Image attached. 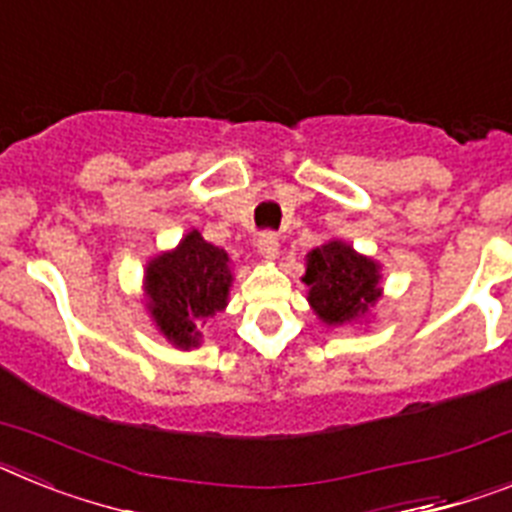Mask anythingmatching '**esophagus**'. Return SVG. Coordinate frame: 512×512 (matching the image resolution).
Instances as JSON below:
<instances>
[{
    "instance_id": "esophagus-1",
    "label": "esophagus",
    "mask_w": 512,
    "mask_h": 512,
    "mask_svg": "<svg viewBox=\"0 0 512 512\" xmlns=\"http://www.w3.org/2000/svg\"><path fill=\"white\" fill-rule=\"evenodd\" d=\"M257 252L265 257V260H276L278 257V234L276 231H263L257 236Z\"/></svg>"
}]
</instances>
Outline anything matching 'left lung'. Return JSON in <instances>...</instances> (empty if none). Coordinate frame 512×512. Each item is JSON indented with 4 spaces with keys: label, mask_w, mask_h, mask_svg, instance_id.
I'll list each match as a JSON object with an SVG mask.
<instances>
[{
    "label": "left lung",
    "mask_w": 512,
    "mask_h": 512,
    "mask_svg": "<svg viewBox=\"0 0 512 512\" xmlns=\"http://www.w3.org/2000/svg\"><path fill=\"white\" fill-rule=\"evenodd\" d=\"M302 281L309 286L315 312L330 325L364 315L380 296L377 265L343 242L312 249Z\"/></svg>",
    "instance_id": "1"
}]
</instances>
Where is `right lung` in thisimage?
<instances>
[{"mask_svg": "<svg viewBox=\"0 0 512 512\" xmlns=\"http://www.w3.org/2000/svg\"><path fill=\"white\" fill-rule=\"evenodd\" d=\"M226 252L192 231L169 255L148 265V309L163 336L176 346H195L197 325L226 307L231 273Z\"/></svg>", "mask_w": 512, "mask_h": 512, "instance_id": "1", "label": "right lung"}]
</instances>
